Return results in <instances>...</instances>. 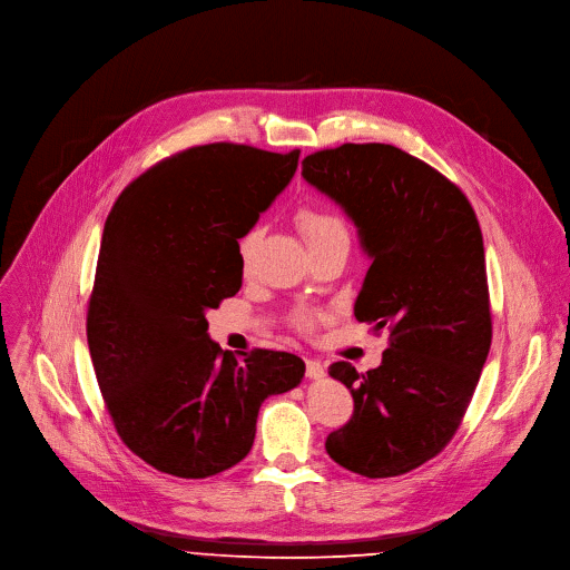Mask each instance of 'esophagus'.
I'll return each instance as SVG.
<instances>
[{
	"label": "esophagus",
	"mask_w": 570,
	"mask_h": 570,
	"mask_svg": "<svg viewBox=\"0 0 570 570\" xmlns=\"http://www.w3.org/2000/svg\"><path fill=\"white\" fill-rule=\"evenodd\" d=\"M306 377L308 380H323L325 377V366L316 358H306Z\"/></svg>",
	"instance_id": "34e87169"
}]
</instances>
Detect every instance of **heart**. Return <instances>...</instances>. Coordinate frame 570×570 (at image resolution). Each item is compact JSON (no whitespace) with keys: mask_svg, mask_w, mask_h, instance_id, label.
<instances>
[{"mask_svg":"<svg viewBox=\"0 0 570 570\" xmlns=\"http://www.w3.org/2000/svg\"><path fill=\"white\" fill-rule=\"evenodd\" d=\"M297 225L304 232L306 243L323 240V238H334V236H347L343 223L336 216L318 212V209H302L297 214ZM258 236H262V232H258V227H254L247 234H243V238L238 240V256H240L243 264L249 262V256H252V252L256 247ZM302 323H306V318H302Z\"/></svg>","mask_w":570,"mask_h":570,"instance_id":"heart-1","label":"heart"}]
</instances>
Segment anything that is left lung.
<instances>
[{
	"instance_id": "1",
	"label": "left lung",
	"mask_w": 570,
	"mask_h": 570,
	"mask_svg": "<svg viewBox=\"0 0 570 570\" xmlns=\"http://www.w3.org/2000/svg\"><path fill=\"white\" fill-rule=\"evenodd\" d=\"M302 177L356 227L371 268L354 316L391 341L366 375L347 361L330 368L354 413L325 448L364 478L409 473L456 432L491 347L480 223L454 184L393 145L316 151Z\"/></svg>"
}]
</instances>
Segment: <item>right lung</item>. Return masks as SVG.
<instances>
[{
  "mask_svg": "<svg viewBox=\"0 0 570 570\" xmlns=\"http://www.w3.org/2000/svg\"><path fill=\"white\" fill-rule=\"evenodd\" d=\"M297 159L299 149L193 147L129 184L107 218L90 358L120 439L161 473L232 469L252 450L262 402L304 377L291 352L236 358L206 332V312L243 284L238 238L291 184Z\"/></svg>",
  "mask_w": 570,
  "mask_h": 570,
  "instance_id": "right-lung-1",
  "label": "right lung"
}]
</instances>
